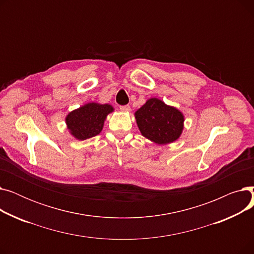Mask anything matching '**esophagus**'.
Wrapping results in <instances>:
<instances>
[{"mask_svg": "<svg viewBox=\"0 0 254 254\" xmlns=\"http://www.w3.org/2000/svg\"><path fill=\"white\" fill-rule=\"evenodd\" d=\"M120 110L123 112H129L130 111V107L128 105H125V106H120Z\"/></svg>", "mask_w": 254, "mask_h": 254, "instance_id": "esophagus-1", "label": "esophagus"}]
</instances>
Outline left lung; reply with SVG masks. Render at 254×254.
<instances>
[{
  "instance_id": "left-lung-1",
  "label": "left lung",
  "mask_w": 254,
  "mask_h": 254,
  "mask_svg": "<svg viewBox=\"0 0 254 254\" xmlns=\"http://www.w3.org/2000/svg\"><path fill=\"white\" fill-rule=\"evenodd\" d=\"M137 126L143 137L157 145L177 141L184 128V115L174 106L150 98L135 112Z\"/></svg>"
}]
</instances>
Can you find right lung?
<instances>
[{
    "mask_svg": "<svg viewBox=\"0 0 254 254\" xmlns=\"http://www.w3.org/2000/svg\"><path fill=\"white\" fill-rule=\"evenodd\" d=\"M113 111L114 108L110 104L96 102L84 104L65 116L66 128L76 140L92 138L102 131L107 116Z\"/></svg>",
    "mask_w": 254,
    "mask_h": 254,
    "instance_id": "add662e5",
    "label": "right lung"
}]
</instances>
